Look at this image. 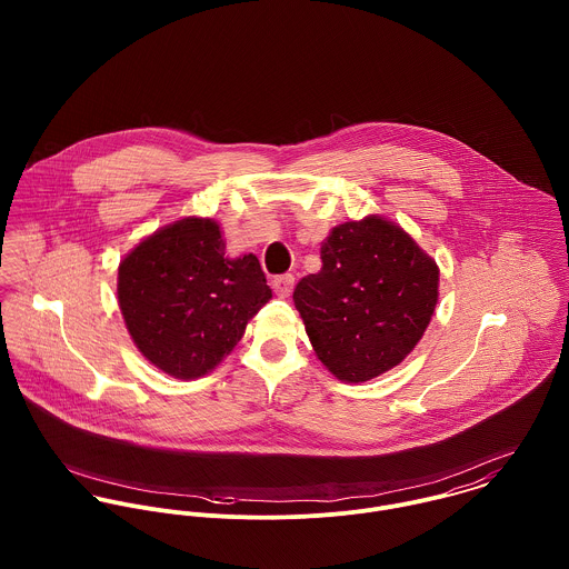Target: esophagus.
<instances>
[{
    "label": "esophagus",
    "mask_w": 569,
    "mask_h": 569,
    "mask_svg": "<svg viewBox=\"0 0 569 569\" xmlns=\"http://www.w3.org/2000/svg\"><path fill=\"white\" fill-rule=\"evenodd\" d=\"M293 276H278V278H273V282H271V287H273V291H276V296L278 298H289L291 296V291H293Z\"/></svg>",
    "instance_id": "obj_1"
}]
</instances>
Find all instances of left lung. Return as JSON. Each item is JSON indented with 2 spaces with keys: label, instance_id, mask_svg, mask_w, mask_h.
Returning a JSON list of instances; mask_svg holds the SVG:
<instances>
[{
  "label": "left lung",
  "instance_id": "obj_1",
  "mask_svg": "<svg viewBox=\"0 0 569 569\" xmlns=\"http://www.w3.org/2000/svg\"><path fill=\"white\" fill-rule=\"evenodd\" d=\"M320 256L322 269L293 291L318 359L346 383L397 368L431 322L436 260L401 226L377 214L332 228Z\"/></svg>",
  "mask_w": 569,
  "mask_h": 569
}]
</instances>
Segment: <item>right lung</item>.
<instances>
[{
  "label": "right lung",
  "mask_w": 569,
  "mask_h": 569,
  "mask_svg": "<svg viewBox=\"0 0 569 569\" xmlns=\"http://www.w3.org/2000/svg\"><path fill=\"white\" fill-rule=\"evenodd\" d=\"M269 298L258 258H230L214 219L168 223L118 267V305L136 348L181 381L212 372Z\"/></svg>",
  "instance_id": "add662e5"
}]
</instances>
